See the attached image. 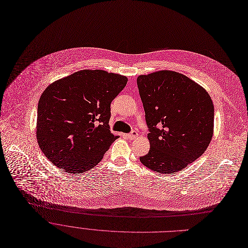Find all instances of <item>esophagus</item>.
Returning <instances> with one entry per match:
<instances>
[{"label": "esophagus", "instance_id": "esophagus-1", "mask_svg": "<svg viewBox=\"0 0 248 248\" xmlns=\"http://www.w3.org/2000/svg\"><path fill=\"white\" fill-rule=\"evenodd\" d=\"M126 137H127L128 139H130V140H135L136 138H138V132H137V131H133L132 133L126 135Z\"/></svg>", "mask_w": 248, "mask_h": 248}]
</instances>
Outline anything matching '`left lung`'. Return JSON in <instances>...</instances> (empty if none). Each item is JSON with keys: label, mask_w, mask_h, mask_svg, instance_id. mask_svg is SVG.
<instances>
[{"label": "left lung", "mask_w": 248, "mask_h": 248, "mask_svg": "<svg viewBox=\"0 0 248 248\" xmlns=\"http://www.w3.org/2000/svg\"><path fill=\"white\" fill-rule=\"evenodd\" d=\"M137 84L151 145L140 161L161 174L181 171L201 157L212 140L214 106L209 93L171 70L140 75Z\"/></svg>", "instance_id": "left-lung-1"}]
</instances>
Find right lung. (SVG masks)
<instances>
[{"mask_svg":"<svg viewBox=\"0 0 248 248\" xmlns=\"http://www.w3.org/2000/svg\"><path fill=\"white\" fill-rule=\"evenodd\" d=\"M127 77L105 70H80L55 81L43 92L36 137L46 157L70 174L100 163L118 138L109 130L110 104Z\"/></svg>","mask_w":248,"mask_h":248,"instance_id":"add662e5","label":"right lung"}]
</instances>
